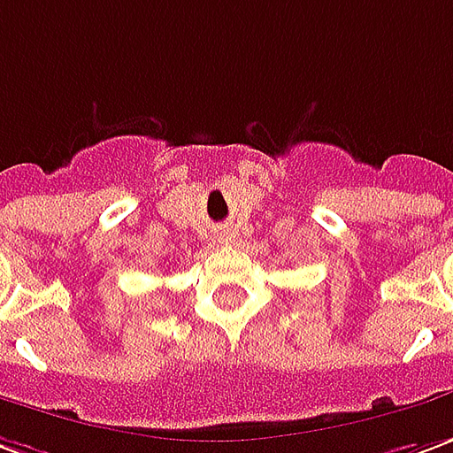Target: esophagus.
Segmentation results:
<instances>
[{"instance_id": "34e87169", "label": "esophagus", "mask_w": 453, "mask_h": 453, "mask_svg": "<svg viewBox=\"0 0 453 453\" xmlns=\"http://www.w3.org/2000/svg\"><path fill=\"white\" fill-rule=\"evenodd\" d=\"M220 240H227V237H226V233H223V235H220Z\"/></svg>"}]
</instances>
